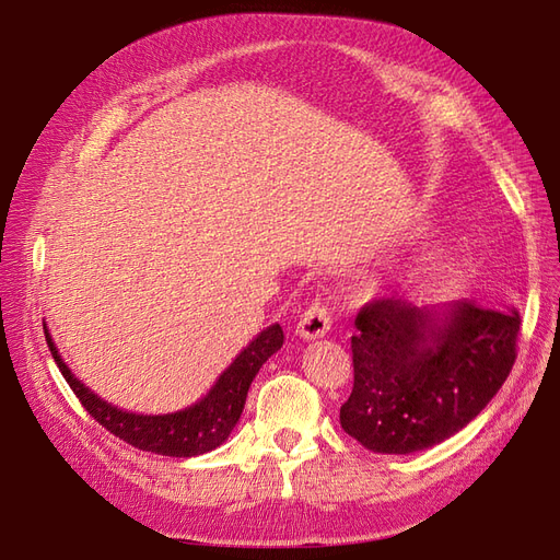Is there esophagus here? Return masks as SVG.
<instances>
[{
    "instance_id": "34e87169",
    "label": "esophagus",
    "mask_w": 560,
    "mask_h": 560,
    "mask_svg": "<svg viewBox=\"0 0 560 560\" xmlns=\"http://www.w3.org/2000/svg\"><path fill=\"white\" fill-rule=\"evenodd\" d=\"M331 327V315L329 307L323 301H313L305 307V313L301 315L299 323V335L303 339H319L325 337Z\"/></svg>"
}]
</instances>
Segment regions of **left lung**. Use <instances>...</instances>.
Listing matches in <instances>:
<instances>
[{"instance_id":"1","label":"left lung","mask_w":560,"mask_h":560,"mask_svg":"<svg viewBox=\"0 0 560 560\" xmlns=\"http://www.w3.org/2000/svg\"><path fill=\"white\" fill-rule=\"evenodd\" d=\"M517 311L471 301L440 311L375 299L355 315L353 389L339 421L383 455L433 447L477 419L517 359Z\"/></svg>"}]
</instances>
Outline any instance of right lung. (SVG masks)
<instances>
[{"label": "right lung", "instance_id": "obj_1", "mask_svg": "<svg viewBox=\"0 0 560 560\" xmlns=\"http://www.w3.org/2000/svg\"><path fill=\"white\" fill-rule=\"evenodd\" d=\"M45 341L47 347H50L52 359L59 371H62L71 392L79 397L81 407L86 409L105 431H110L115 438L125 440V443L132 447L156 452V455L195 457L219 447L221 443H225V438L231 435L243 413L247 389L253 385L255 375L259 373L261 363H265L271 353H277L281 349L283 329L279 325H271L265 331H259V335L237 353V359L225 368L223 375L217 380V385L209 389V395L205 399H199L192 407H187L183 411L163 416L129 413L113 407L108 401H103L98 395H93L86 385H81V380L71 375L67 363L59 359V353L50 339V331L47 329Z\"/></svg>", "mask_w": 560, "mask_h": 560}]
</instances>
